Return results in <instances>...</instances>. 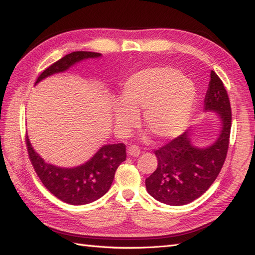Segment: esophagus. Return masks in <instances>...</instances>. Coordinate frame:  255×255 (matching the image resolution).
<instances>
[{
    "label": "esophagus",
    "instance_id": "esophagus-1",
    "mask_svg": "<svg viewBox=\"0 0 255 255\" xmlns=\"http://www.w3.org/2000/svg\"><path fill=\"white\" fill-rule=\"evenodd\" d=\"M128 154L130 156H138L140 154V148L138 145H131L128 148Z\"/></svg>",
    "mask_w": 255,
    "mask_h": 255
}]
</instances>
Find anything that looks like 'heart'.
Wrapping results in <instances>:
<instances>
[{"label":"heart","mask_w":255,"mask_h":255,"mask_svg":"<svg viewBox=\"0 0 255 255\" xmlns=\"http://www.w3.org/2000/svg\"><path fill=\"white\" fill-rule=\"evenodd\" d=\"M195 104V90L177 69L147 68L131 74L122 86V102L113 105L117 132L127 134L143 124L159 139H172L185 130Z\"/></svg>","instance_id":"1"}]
</instances>
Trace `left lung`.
<instances>
[{"label": "left lung", "instance_id": "obj_1", "mask_svg": "<svg viewBox=\"0 0 255 255\" xmlns=\"http://www.w3.org/2000/svg\"><path fill=\"white\" fill-rule=\"evenodd\" d=\"M204 102L205 111L218 113L221 121L219 136L207 147L199 148L186 131L154 151L158 166L145 178V187L161 203L181 206L202 196L225 163L229 148L231 107L223 81L215 71L210 72Z\"/></svg>", "mask_w": 255, "mask_h": 255}]
</instances>
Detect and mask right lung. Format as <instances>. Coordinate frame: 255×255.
Listing matches in <instances>:
<instances>
[{"label":"right lung","mask_w":255,"mask_h":255,"mask_svg":"<svg viewBox=\"0 0 255 255\" xmlns=\"http://www.w3.org/2000/svg\"><path fill=\"white\" fill-rule=\"evenodd\" d=\"M102 55L91 51H74L52 63L41 72L36 84L49 75L63 72L77 62ZM28 156L38 177L51 194L70 205H85L101 198L110 189L119 164L126 160V145L107 144L97 151L84 164L60 167L47 163L32 149L26 134Z\"/></svg>","instance_id":"right-lung-1"}]
</instances>
